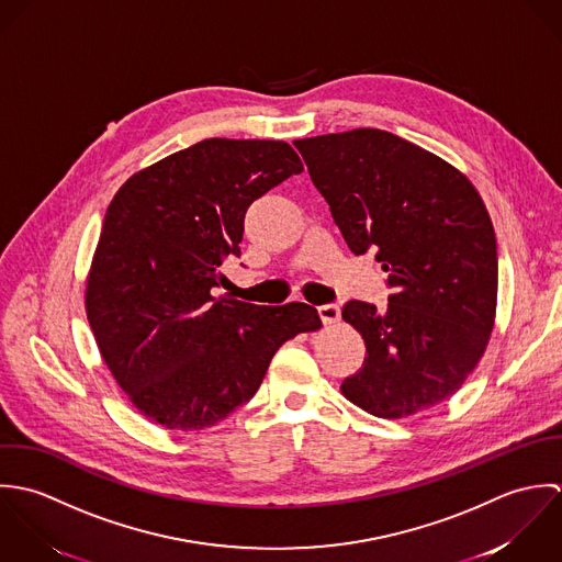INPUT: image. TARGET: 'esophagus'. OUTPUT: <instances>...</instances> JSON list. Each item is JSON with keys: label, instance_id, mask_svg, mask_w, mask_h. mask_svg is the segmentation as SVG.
Listing matches in <instances>:
<instances>
[{"label": "esophagus", "instance_id": "34e87169", "mask_svg": "<svg viewBox=\"0 0 562 562\" xmlns=\"http://www.w3.org/2000/svg\"><path fill=\"white\" fill-rule=\"evenodd\" d=\"M319 317L324 322V326H335L338 319H340V308L337 304H326V306H319Z\"/></svg>", "mask_w": 562, "mask_h": 562}]
</instances>
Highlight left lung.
Masks as SVG:
<instances>
[{
    "instance_id": "1",
    "label": "left lung",
    "mask_w": 562,
    "mask_h": 562,
    "mask_svg": "<svg viewBox=\"0 0 562 562\" xmlns=\"http://www.w3.org/2000/svg\"><path fill=\"white\" fill-rule=\"evenodd\" d=\"M311 180L347 247H369L389 273V306L351 300L342 319L367 347L340 393L382 419L449 400L495 326L497 243L488 211L448 160L386 130L297 138Z\"/></svg>"
}]
</instances>
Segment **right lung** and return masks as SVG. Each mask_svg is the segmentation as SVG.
Wrapping results in <instances>:
<instances>
[{"mask_svg":"<svg viewBox=\"0 0 562 562\" xmlns=\"http://www.w3.org/2000/svg\"><path fill=\"white\" fill-rule=\"evenodd\" d=\"M302 171L284 140L206 138L114 193L85 306L116 384L151 424L215 426L254 397L282 342L322 328L308 304L213 295L225 256L240 251L251 202Z\"/></svg>","mask_w":562,"mask_h":562,"instance_id":"add662e5","label":"right lung"}]
</instances>
